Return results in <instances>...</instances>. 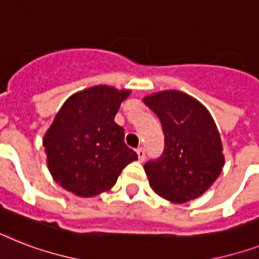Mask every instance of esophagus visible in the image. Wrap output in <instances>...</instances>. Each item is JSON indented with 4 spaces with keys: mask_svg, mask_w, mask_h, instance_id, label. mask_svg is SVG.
<instances>
[{
    "mask_svg": "<svg viewBox=\"0 0 259 259\" xmlns=\"http://www.w3.org/2000/svg\"><path fill=\"white\" fill-rule=\"evenodd\" d=\"M136 152H137L138 161H140V162L144 161V160H145V149H144V148H138Z\"/></svg>",
    "mask_w": 259,
    "mask_h": 259,
    "instance_id": "obj_1",
    "label": "esophagus"
}]
</instances>
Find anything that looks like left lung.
<instances>
[{"label": "left lung", "mask_w": 259, "mask_h": 259, "mask_svg": "<svg viewBox=\"0 0 259 259\" xmlns=\"http://www.w3.org/2000/svg\"><path fill=\"white\" fill-rule=\"evenodd\" d=\"M161 122V157L144 165L150 187L172 203L201 196L225 165L221 136L211 114L188 94L169 90L144 98Z\"/></svg>", "instance_id": "8db88e82"}]
</instances>
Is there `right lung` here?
I'll return each mask as SVG.
<instances>
[{
	"label": "right lung",
	"instance_id": "obj_1",
	"mask_svg": "<svg viewBox=\"0 0 259 259\" xmlns=\"http://www.w3.org/2000/svg\"><path fill=\"white\" fill-rule=\"evenodd\" d=\"M130 90L95 86L71 95L47 130L42 145L54 180L76 196L109 191L137 153L114 122Z\"/></svg>",
	"mask_w": 259,
	"mask_h": 259
}]
</instances>
